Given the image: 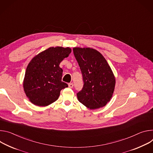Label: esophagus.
I'll use <instances>...</instances> for the list:
<instances>
[{
	"instance_id": "obj_1",
	"label": "esophagus",
	"mask_w": 153,
	"mask_h": 153,
	"mask_svg": "<svg viewBox=\"0 0 153 153\" xmlns=\"http://www.w3.org/2000/svg\"><path fill=\"white\" fill-rule=\"evenodd\" d=\"M74 87V84H73V83H69V88H72Z\"/></svg>"
}]
</instances>
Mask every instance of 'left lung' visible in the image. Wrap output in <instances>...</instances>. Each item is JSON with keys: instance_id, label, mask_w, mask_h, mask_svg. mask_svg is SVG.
I'll list each match as a JSON object with an SVG mask.
<instances>
[{"instance_id": "left-lung-1", "label": "left lung", "mask_w": 153, "mask_h": 153, "mask_svg": "<svg viewBox=\"0 0 153 153\" xmlns=\"http://www.w3.org/2000/svg\"><path fill=\"white\" fill-rule=\"evenodd\" d=\"M74 56L82 75L84 86L77 93L78 101L90 109L106 105L112 98L115 78L107 61L98 51L90 47H74Z\"/></svg>"}]
</instances>
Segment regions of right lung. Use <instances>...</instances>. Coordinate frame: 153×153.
Segmentation results:
<instances>
[{
    "label": "right lung",
    "instance_id": "add662e5",
    "mask_svg": "<svg viewBox=\"0 0 153 153\" xmlns=\"http://www.w3.org/2000/svg\"><path fill=\"white\" fill-rule=\"evenodd\" d=\"M69 47H49L34 56L28 64L23 88L30 102L38 106L53 103L59 97L62 89L68 85L61 81V62L68 57Z\"/></svg>",
    "mask_w": 153,
    "mask_h": 153
}]
</instances>
